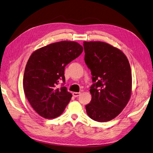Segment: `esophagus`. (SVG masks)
<instances>
[{
  "mask_svg": "<svg viewBox=\"0 0 153 153\" xmlns=\"http://www.w3.org/2000/svg\"><path fill=\"white\" fill-rule=\"evenodd\" d=\"M80 95V92H73V96L74 97H75V98H76V97H78Z\"/></svg>",
  "mask_w": 153,
  "mask_h": 153,
  "instance_id": "34e87169",
  "label": "esophagus"
}]
</instances>
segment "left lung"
<instances>
[{
    "label": "left lung",
    "instance_id": "left-lung-1",
    "mask_svg": "<svg viewBox=\"0 0 153 153\" xmlns=\"http://www.w3.org/2000/svg\"><path fill=\"white\" fill-rule=\"evenodd\" d=\"M85 62L91 71L92 100L85 105L89 117L106 122L121 112L130 98L131 72L123 52L108 43L84 41Z\"/></svg>",
    "mask_w": 153,
    "mask_h": 153
}]
</instances>
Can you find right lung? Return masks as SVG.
<instances>
[{"label":"right lung","mask_w":153,"mask_h":153,"mask_svg":"<svg viewBox=\"0 0 153 153\" xmlns=\"http://www.w3.org/2000/svg\"><path fill=\"white\" fill-rule=\"evenodd\" d=\"M82 52L80 44L63 41L45 46L30 55L25 69L24 90L31 106L41 117H57L69 103L72 94L64 86V69ZM61 80L63 83L59 87Z\"/></svg>","instance_id":"1"}]
</instances>
